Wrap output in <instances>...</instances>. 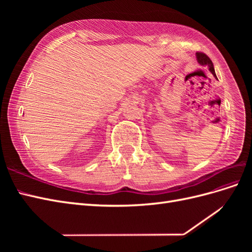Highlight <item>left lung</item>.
<instances>
[{"label": "left lung", "instance_id": "obj_1", "mask_svg": "<svg viewBox=\"0 0 252 252\" xmlns=\"http://www.w3.org/2000/svg\"><path fill=\"white\" fill-rule=\"evenodd\" d=\"M195 57H196V60H197V63H199L201 66H207L209 68V71L213 74V77L217 78L215 67H213L211 60L207 56H206L205 53H202V52H196Z\"/></svg>", "mask_w": 252, "mask_h": 252}]
</instances>
